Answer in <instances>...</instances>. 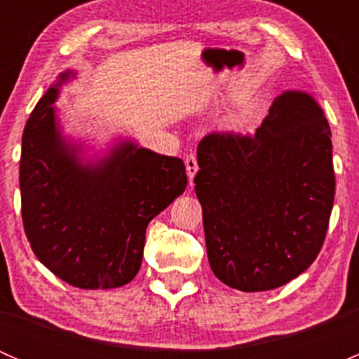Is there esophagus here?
Wrapping results in <instances>:
<instances>
[{
  "label": "esophagus",
  "instance_id": "obj_1",
  "mask_svg": "<svg viewBox=\"0 0 359 359\" xmlns=\"http://www.w3.org/2000/svg\"><path fill=\"white\" fill-rule=\"evenodd\" d=\"M184 161H186L187 177H189L191 184H193L194 175H196V172H198V159H196V156H194V154H187V156H186V159H184Z\"/></svg>",
  "mask_w": 359,
  "mask_h": 359
}]
</instances>
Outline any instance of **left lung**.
<instances>
[{
	"label": "left lung",
	"instance_id": "left-lung-1",
	"mask_svg": "<svg viewBox=\"0 0 359 359\" xmlns=\"http://www.w3.org/2000/svg\"><path fill=\"white\" fill-rule=\"evenodd\" d=\"M194 177L213 274L266 292L307 269L323 247L335 196L332 132L304 92L276 97L253 135L208 133Z\"/></svg>",
	"mask_w": 359,
	"mask_h": 359
}]
</instances>
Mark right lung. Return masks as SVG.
<instances>
[{
	"label": "right lung",
	"instance_id": "1",
	"mask_svg": "<svg viewBox=\"0 0 359 359\" xmlns=\"http://www.w3.org/2000/svg\"><path fill=\"white\" fill-rule=\"evenodd\" d=\"M62 72L25 123L20 198L25 236L43 266L76 288H118L139 273L147 224L186 191L184 161L133 142L83 165L53 102Z\"/></svg>",
	"mask_w": 359,
	"mask_h": 359
}]
</instances>
